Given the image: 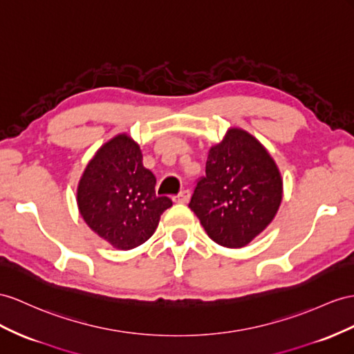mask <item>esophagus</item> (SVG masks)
I'll return each mask as SVG.
<instances>
[{"label": "esophagus", "mask_w": 354, "mask_h": 354, "mask_svg": "<svg viewBox=\"0 0 354 354\" xmlns=\"http://www.w3.org/2000/svg\"><path fill=\"white\" fill-rule=\"evenodd\" d=\"M174 201L178 202V203H187L189 201V192L188 189H183L178 196L174 197Z\"/></svg>", "instance_id": "esophagus-1"}]
</instances>
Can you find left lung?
<instances>
[{
  "instance_id": "obj_1",
  "label": "left lung",
  "mask_w": 354,
  "mask_h": 354,
  "mask_svg": "<svg viewBox=\"0 0 354 354\" xmlns=\"http://www.w3.org/2000/svg\"><path fill=\"white\" fill-rule=\"evenodd\" d=\"M205 171L189 209L218 245H248L274 220L283 198V179L274 158L254 136L230 129L209 149Z\"/></svg>"
}]
</instances>
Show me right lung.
Here are the masks:
<instances>
[{
	"label": "right lung",
	"instance_id": "obj_1",
	"mask_svg": "<svg viewBox=\"0 0 354 354\" xmlns=\"http://www.w3.org/2000/svg\"><path fill=\"white\" fill-rule=\"evenodd\" d=\"M156 183L142 165L139 145L130 136L118 134L97 151L79 180L80 215L113 248L139 247L171 206L169 197L157 196Z\"/></svg>",
	"mask_w": 354,
	"mask_h": 354
}]
</instances>
